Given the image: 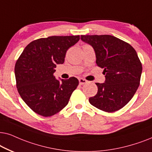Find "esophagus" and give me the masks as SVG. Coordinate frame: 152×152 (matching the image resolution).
Segmentation results:
<instances>
[{"mask_svg": "<svg viewBox=\"0 0 152 152\" xmlns=\"http://www.w3.org/2000/svg\"><path fill=\"white\" fill-rule=\"evenodd\" d=\"M79 83L80 84V85H84V84H86V83H87V80H86V79H84V78H79Z\"/></svg>", "mask_w": 152, "mask_h": 152, "instance_id": "obj_1", "label": "esophagus"}]
</instances>
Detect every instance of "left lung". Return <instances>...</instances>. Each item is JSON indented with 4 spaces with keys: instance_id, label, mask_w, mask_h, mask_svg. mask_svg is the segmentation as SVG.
Instances as JSON below:
<instances>
[{
    "instance_id": "left-lung-1",
    "label": "left lung",
    "mask_w": 152,
    "mask_h": 152,
    "mask_svg": "<svg viewBox=\"0 0 152 152\" xmlns=\"http://www.w3.org/2000/svg\"><path fill=\"white\" fill-rule=\"evenodd\" d=\"M96 54V65L104 69V83L90 97L93 106L105 112L119 110L128 104L140 86L142 66L135 50L127 42L109 35H81Z\"/></svg>"
}]
</instances>
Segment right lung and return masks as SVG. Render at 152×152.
I'll return each instance as SVG.
<instances>
[{
  "label": "right lung",
  "instance_id": "right-lung-1",
  "mask_svg": "<svg viewBox=\"0 0 152 152\" xmlns=\"http://www.w3.org/2000/svg\"><path fill=\"white\" fill-rule=\"evenodd\" d=\"M79 39V35L40 38L28 44L17 60L15 73L17 90L37 114L50 117L68 104L78 80L70 77L59 81L53 74L56 64L64 63L66 50Z\"/></svg>",
  "mask_w": 152,
  "mask_h": 152
}]
</instances>
